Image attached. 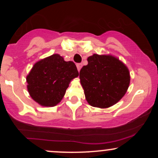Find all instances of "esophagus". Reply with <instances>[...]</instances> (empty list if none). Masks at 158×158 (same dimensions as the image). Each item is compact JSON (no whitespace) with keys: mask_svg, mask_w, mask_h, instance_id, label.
I'll return each instance as SVG.
<instances>
[{"mask_svg":"<svg viewBox=\"0 0 158 158\" xmlns=\"http://www.w3.org/2000/svg\"><path fill=\"white\" fill-rule=\"evenodd\" d=\"M81 67H82V64H81V63H79V64H77V68L78 69V71H79V70H80V69L81 68Z\"/></svg>","mask_w":158,"mask_h":158,"instance_id":"obj_1","label":"esophagus"}]
</instances>
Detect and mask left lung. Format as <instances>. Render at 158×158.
Listing matches in <instances>:
<instances>
[{
    "instance_id": "8db88e82",
    "label": "left lung",
    "mask_w": 158,
    "mask_h": 158,
    "mask_svg": "<svg viewBox=\"0 0 158 158\" xmlns=\"http://www.w3.org/2000/svg\"><path fill=\"white\" fill-rule=\"evenodd\" d=\"M79 72L85 99L91 106L107 108L118 102L130 84V73L117 58L94 54Z\"/></svg>"
}]
</instances>
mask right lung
<instances>
[{
    "label": "right lung",
    "mask_w": 158,
    "mask_h": 158,
    "mask_svg": "<svg viewBox=\"0 0 158 158\" xmlns=\"http://www.w3.org/2000/svg\"><path fill=\"white\" fill-rule=\"evenodd\" d=\"M79 76L73 61H65L59 54L35 63L27 77V90L39 105L53 107L61 102L70 81Z\"/></svg>",
    "instance_id": "obj_1"
}]
</instances>
